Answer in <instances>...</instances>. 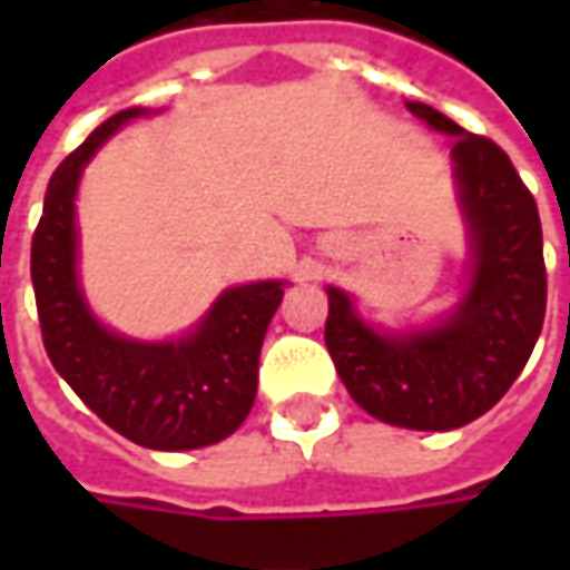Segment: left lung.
Returning <instances> with one entry per match:
<instances>
[{
	"label": "left lung",
	"mask_w": 570,
	"mask_h": 570,
	"mask_svg": "<svg viewBox=\"0 0 570 570\" xmlns=\"http://www.w3.org/2000/svg\"><path fill=\"white\" fill-rule=\"evenodd\" d=\"M405 107L453 136V174L472 240L466 295L444 323L390 336L371 330L345 292L326 288L323 340L367 415L415 431H450L485 415L511 390L542 333V225L533 193L492 139L472 136L422 100Z\"/></svg>",
	"instance_id": "left-lung-1"
}]
</instances>
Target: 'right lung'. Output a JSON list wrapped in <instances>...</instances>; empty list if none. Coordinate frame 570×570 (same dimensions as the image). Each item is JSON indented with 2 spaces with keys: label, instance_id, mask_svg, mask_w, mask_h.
I'll use <instances>...</instances> for the list:
<instances>
[{
  "label": "right lung",
  "instance_id": "right-lung-1",
  "mask_svg": "<svg viewBox=\"0 0 570 570\" xmlns=\"http://www.w3.org/2000/svg\"><path fill=\"white\" fill-rule=\"evenodd\" d=\"M142 114H114L56 167L31 240L33 297L50 362L100 422L139 448L196 450L225 441L250 415L259 348L285 288H228L177 342L126 340L91 317L76 273L78 177L107 136Z\"/></svg>",
  "mask_w": 570,
  "mask_h": 570
}]
</instances>
